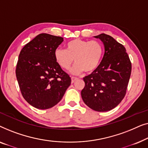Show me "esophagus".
Segmentation results:
<instances>
[{"instance_id": "34e87169", "label": "esophagus", "mask_w": 148, "mask_h": 148, "mask_svg": "<svg viewBox=\"0 0 148 148\" xmlns=\"http://www.w3.org/2000/svg\"><path fill=\"white\" fill-rule=\"evenodd\" d=\"M77 79V77H71V82L73 83L75 82V81Z\"/></svg>"}]
</instances>
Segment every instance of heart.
<instances>
[{"mask_svg":"<svg viewBox=\"0 0 148 148\" xmlns=\"http://www.w3.org/2000/svg\"><path fill=\"white\" fill-rule=\"evenodd\" d=\"M102 54V46L98 41L74 39L66 43L65 50L56 49L54 58L64 70L69 69L75 61L76 64L71 72L79 75L84 71L90 73L96 69L100 63Z\"/></svg>","mask_w":148,"mask_h":148,"instance_id":"b5f03b06","label":"heart"}]
</instances>
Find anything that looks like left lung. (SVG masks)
I'll list each match as a JSON object with an SVG mask.
<instances>
[{
	"instance_id": "8db88e82",
	"label": "left lung",
	"mask_w": 148,
	"mask_h": 148,
	"mask_svg": "<svg viewBox=\"0 0 148 148\" xmlns=\"http://www.w3.org/2000/svg\"><path fill=\"white\" fill-rule=\"evenodd\" d=\"M104 46V54L98 67L84 77L81 94L92 110L106 112L115 108L124 98L131 73V62L124 46L105 34L94 36Z\"/></svg>"
}]
</instances>
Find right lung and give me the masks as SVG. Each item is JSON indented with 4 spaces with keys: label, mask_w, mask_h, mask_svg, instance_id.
<instances>
[{
    "label": "right lung",
    "mask_w": 148,
    "mask_h": 148,
    "mask_svg": "<svg viewBox=\"0 0 148 148\" xmlns=\"http://www.w3.org/2000/svg\"><path fill=\"white\" fill-rule=\"evenodd\" d=\"M63 38L40 34L19 55L16 77L24 99L36 108L48 109L61 100L71 79L56 62L54 51Z\"/></svg>",
    "instance_id": "obj_1"
}]
</instances>
